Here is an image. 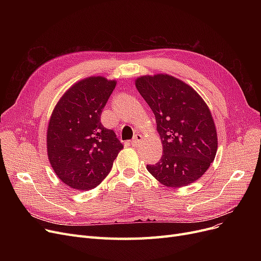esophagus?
Segmentation results:
<instances>
[{
    "label": "esophagus",
    "instance_id": "1",
    "mask_svg": "<svg viewBox=\"0 0 261 261\" xmlns=\"http://www.w3.org/2000/svg\"><path fill=\"white\" fill-rule=\"evenodd\" d=\"M142 141V135H140V134H135L134 136H133V139L131 140V145L132 146H138L139 144H140V142Z\"/></svg>",
    "mask_w": 261,
    "mask_h": 261
}]
</instances>
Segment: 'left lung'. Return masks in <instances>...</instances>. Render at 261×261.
<instances>
[{"label": "left lung", "instance_id": "8db88e82", "mask_svg": "<svg viewBox=\"0 0 261 261\" xmlns=\"http://www.w3.org/2000/svg\"><path fill=\"white\" fill-rule=\"evenodd\" d=\"M135 86L155 116L163 155L148 171L167 187L194 183L215 160L218 141L212 113L201 96L167 74L142 76Z\"/></svg>", "mask_w": 261, "mask_h": 261}]
</instances>
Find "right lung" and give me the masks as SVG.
Instances as JSON below:
<instances>
[{
    "mask_svg": "<svg viewBox=\"0 0 261 261\" xmlns=\"http://www.w3.org/2000/svg\"><path fill=\"white\" fill-rule=\"evenodd\" d=\"M116 81L101 76L78 81L68 89L51 113L47 127V155L59 179L77 190L101 183L123 148L100 116Z\"/></svg>",
    "mask_w": 261,
    "mask_h": 261,
    "instance_id": "1",
    "label": "right lung"
}]
</instances>
